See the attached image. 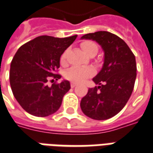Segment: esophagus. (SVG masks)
Returning a JSON list of instances; mask_svg holds the SVG:
<instances>
[{
  "instance_id": "1",
  "label": "esophagus",
  "mask_w": 153,
  "mask_h": 153,
  "mask_svg": "<svg viewBox=\"0 0 153 153\" xmlns=\"http://www.w3.org/2000/svg\"><path fill=\"white\" fill-rule=\"evenodd\" d=\"M77 85V83H75V82H71V86L72 88H74V86H76Z\"/></svg>"
}]
</instances>
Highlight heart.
<instances>
[{
	"label": "heart",
	"mask_w": 153,
	"mask_h": 153,
	"mask_svg": "<svg viewBox=\"0 0 153 153\" xmlns=\"http://www.w3.org/2000/svg\"><path fill=\"white\" fill-rule=\"evenodd\" d=\"M81 47L84 52L89 56L94 55H95L98 52V46L95 43L91 40H86V41L82 42ZM67 51H65L62 53L60 58V62L62 64H64L67 59ZM94 74V71L91 67H73L70 68L65 74L66 79L70 80V81L74 82H81L84 81L85 79L91 77Z\"/></svg>",
	"instance_id": "obj_1"
}]
</instances>
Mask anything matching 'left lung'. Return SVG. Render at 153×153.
I'll return each mask as SVG.
<instances>
[{
	"instance_id": "left-lung-1",
	"label": "left lung",
	"mask_w": 153,
	"mask_h": 153,
	"mask_svg": "<svg viewBox=\"0 0 153 153\" xmlns=\"http://www.w3.org/2000/svg\"><path fill=\"white\" fill-rule=\"evenodd\" d=\"M92 39L104 51V63L93 79L99 85L90 88L82 98L83 114L94 120H106L117 114L130 98L137 77L135 55L123 39L105 31L82 36Z\"/></svg>"
}]
</instances>
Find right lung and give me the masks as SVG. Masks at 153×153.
<instances>
[{"label": "right lung", "mask_w": 153, "mask_h": 153, "mask_svg": "<svg viewBox=\"0 0 153 153\" xmlns=\"http://www.w3.org/2000/svg\"><path fill=\"white\" fill-rule=\"evenodd\" d=\"M77 35L66 38L41 36L18 49L10 66L9 80L13 94L20 106L36 117H47L59 109L63 96L71 89L67 80L48 86L55 74L61 55L73 44Z\"/></svg>", "instance_id": "right-lung-1"}]
</instances>
